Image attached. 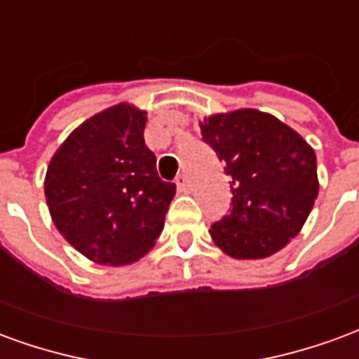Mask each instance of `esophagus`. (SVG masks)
I'll return each mask as SVG.
<instances>
[{
  "label": "esophagus",
  "mask_w": 359,
  "mask_h": 359,
  "mask_svg": "<svg viewBox=\"0 0 359 359\" xmlns=\"http://www.w3.org/2000/svg\"><path fill=\"white\" fill-rule=\"evenodd\" d=\"M175 182H177V188H179V192H190V182H188L187 175H179Z\"/></svg>",
  "instance_id": "1"
}]
</instances>
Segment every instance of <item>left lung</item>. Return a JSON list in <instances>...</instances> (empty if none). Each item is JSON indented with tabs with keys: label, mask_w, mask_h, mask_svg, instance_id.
Returning <instances> with one entry per match:
<instances>
[{
	"label": "left lung",
	"mask_w": 359,
	"mask_h": 359,
	"mask_svg": "<svg viewBox=\"0 0 359 359\" xmlns=\"http://www.w3.org/2000/svg\"><path fill=\"white\" fill-rule=\"evenodd\" d=\"M200 128L233 179V210L211 225V241L234 259L277 254L300 233L319 194L313 148L250 107L203 117Z\"/></svg>",
	"instance_id": "1"
}]
</instances>
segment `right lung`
Here are the masks:
<instances>
[{
    "label": "right lung",
    "mask_w": 359,
    "mask_h": 359,
    "mask_svg": "<svg viewBox=\"0 0 359 359\" xmlns=\"http://www.w3.org/2000/svg\"><path fill=\"white\" fill-rule=\"evenodd\" d=\"M146 121L133 103L111 105L76 126L48 165L51 221L94 264H134L163 231L175 184L157 177Z\"/></svg>",
    "instance_id": "1"
}]
</instances>
